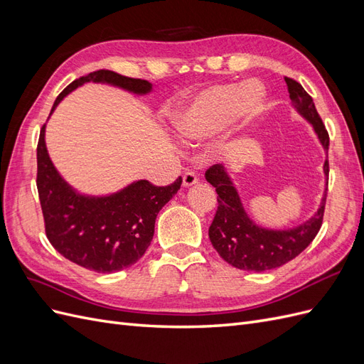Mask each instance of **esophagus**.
Instances as JSON below:
<instances>
[{
  "mask_svg": "<svg viewBox=\"0 0 364 364\" xmlns=\"http://www.w3.org/2000/svg\"><path fill=\"white\" fill-rule=\"evenodd\" d=\"M197 174L194 173V171H186L185 174H183V186H193V185H196L197 183Z\"/></svg>",
  "mask_w": 364,
  "mask_h": 364,
  "instance_id": "esophagus-1",
  "label": "esophagus"
}]
</instances>
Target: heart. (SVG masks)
Wrapping results in <instances>:
<instances>
[{
    "label": "heart",
    "mask_w": 364,
    "mask_h": 364,
    "mask_svg": "<svg viewBox=\"0 0 364 364\" xmlns=\"http://www.w3.org/2000/svg\"><path fill=\"white\" fill-rule=\"evenodd\" d=\"M266 102V90L257 80L243 85H211L194 95L173 117L178 134L191 141H205L220 134L226 126L230 130L246 127Z\"/></svg>",
    "instance_id": "1"
}]
</instances>
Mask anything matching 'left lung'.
Returning a JSON list of instances; mask_svg holds the SVG:
<instances>
[{
  "label": "left lung",
  "mask_w": 364,
  "mask_h": 364,
  "mask_svg": "<svg viewBox=\"0 0 364 364\" xmlns=\"http://www.w3.org/2000/svg\"><path fill=\"white\" fill-rule=\"evenodd\" d=\"M285 83L294 109L313 126L321 144L328 150V132L316 111L313 98L301 83L290 77H285ZM323 173L325 176L329 173L328 159L323 164ZM205 178L218 194L217 213L209 226V240L218 255L240 270L264 272L284 266L308 247L322 226L328 182L321 206L310 220L287 230H273L252 222L222 164L209 167Z\"/></svg>",
  "instance_id": "1"
}]
</instances>
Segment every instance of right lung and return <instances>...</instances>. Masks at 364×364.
I'll return each mask as SVG.
<instances>
[{
    "label": "right lung",
    "mask_w": 364,
    "mask_h": 364,
    "mask_svg": "<svg viewBox=\"0 0 364 364\" xmlns=\"http://www.w3.org/2000/svg\"><path fill=\"white\" fill-rule=\"evenodd\" d=\"M107 83L138 95L151 91V83L109 70H98L70 83L53 105L83 83ZM182 178L156 186L136 181L111 196H85L73 190L54 168L46 146V124L38 142V193L53 247L67 259L97 273L130 267L144 255L155 234L156 215L179 191Z\"/></svg>",
    "instance_id": "1"
}]
</instances>
